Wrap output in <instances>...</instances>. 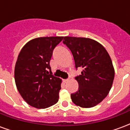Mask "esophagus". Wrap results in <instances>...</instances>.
Wrapping results in <instances>:
<instances>
[{"instance_id": "34e87169", "label": "esophagus", "mask_w": 130, "mask_h": 130, "mask_svg": "<svg viewBox=\"0 0 130 130\" xmlns=\"http://www.w3.org/2000/svg\"><path fill=\"white\" fill-rule=\"evenodd\" d=\"M63 81L64 83H66V82H67L69 81V79H63Z\"/></svg>"}]
</instances>
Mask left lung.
I'll return each instance as SVG.
<instances>
[{
    "instance_id": "1",
    "label": "left lung",
    "mask_w": 130,
    "mask_h": 130,
    "mask_svg": "<svg viewBox=\"0 0 130 130\" xmlns=\"http://www.w3.org/2000/svg\"><path fill=\"white\" fill-rule=\"evenodd\" d=\"M63 44L71 51L75 68H82L75 77L78 90L71 94L75 105L90 108L99 104L109 94L115 71L109 53L103 45L86 38L63 37Z\"/></svg>"
}]
</instances>
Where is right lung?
I'll return each instance as SVG.
<instances>
[{
	"mask_svg": "<svg viewBox=\"0 0 130 130\" xmlns=\"http://www.w3.org/2000/svg\"><path fill=\"white\" fill-rule=\"evenodd\" d=\"M62 36L41 37L29 41L20 51L15 67L17 88L24 101L45 109L59 101L61 79L52 75L50 61Z\"/></svg>",
	"mask_w": 130,
	"mask_h": 130,
	"instance_id": "1",
	"label": "right lung"
}]
</instances>
